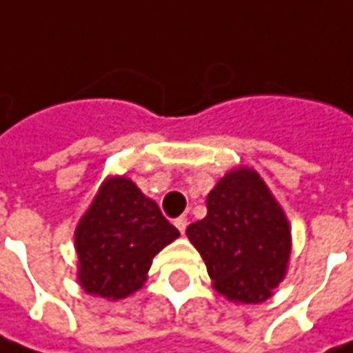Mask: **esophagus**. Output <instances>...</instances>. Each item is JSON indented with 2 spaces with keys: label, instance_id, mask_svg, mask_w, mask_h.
<instances>
[{
  "label": "esophagus",
  "instance_id": "1",
  "mask_svg": "<svg viewBox=\"0 0 353 353\" xmlns=\"http://www.w3.org/2000/svg\"><path fill=\"white\" fill-rule=\"evenodd\" d=\"M187 225H189V221H187L185 216H179V219H174V227H176L181 233H185V231H187Z\"/></svg>",
  "mask_w": 353,
  "mask_h": 353
}]
</instances>
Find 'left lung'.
<instances>
[{
    "label": "left lung",
    "mask_w": 353,
    "mask_h": 353,
    "mask_svg": "<svg viewBox=\"0 0 353 353\" xmlns=\"http://www.w3.org/2000/svg\"><path fill=\"white\" fill-rule=\"evenodd\" d=\"M187 237L207 265L214 291L233 303H263L285 279L291 225L249 166L231 168L207 196V216Z\"/></svg>",
    "instance_id": "left-lung-1"
}]
</instances>
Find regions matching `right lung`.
<instances>
[{
	"label": "right lung",
	"instance_id": "1",
	"mask_svg": "<svg viewBox=\"0 0 353 353\" xmlns=\"http://www.w3.org/2000/svg\"><path fill=\"white\" fill-rule=\"evenodd\" d=\"M179 235L126 174L104 179L74 231L80 288L110 301L137 293L154 255Z\"/></svg>",
	"mask_w": 353,
	"mask_h": 353
}]
</instances>
